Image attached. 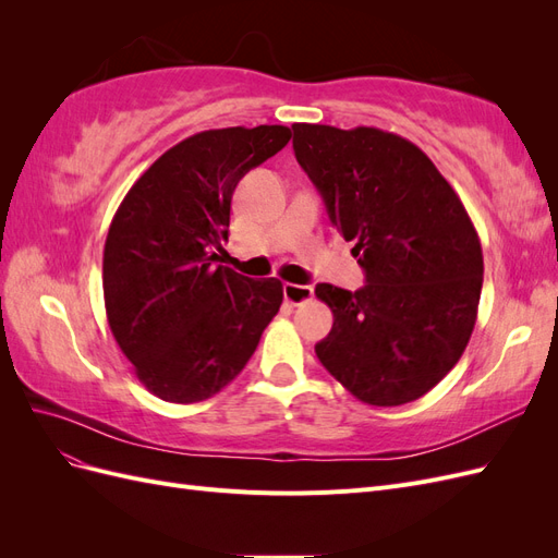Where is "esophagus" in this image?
Listing matches in <instances>:
<instances>
[{
	"mask_svg": "<svg viewBox=\"0 0 558 558\" xmlns=\"http://www.w3.org/2000/svg\"><path fill=\"white\" fill-rule=\"evenodd\" d=\"M283 298L291 305H302L314 298V289L312 286H302V283H283Z\"/></svg>",
	"mask_w": 558,
	"mask_h": 558,
	"instance_id": "34e87169",
	"label": "esophagus"
}]
</instances>
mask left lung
<instances>
[{"mask_svg":"<svg viewBox=\"0 0 558 558\" xmlns=\"http://www.w3.org/2000/svg\"><path fill=\"white\" fill-rule=\"evenodd\" d=\"M293 150L365 272V286H316L332 330L316 356L351 396L396 408L426 396L477 320V230L430 158L377 128L293 125Z\"/></svg>","mask_w":558,"mask_h":558,"instance_id":"8db88e82","label":"left lung"}]
</instances>
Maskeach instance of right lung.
<instances>
[{"label": "right lung", "instance_id": "add662e5", "mask_svg": "<svg viewBox=\"0 0 558 558\" xmlns=\"http://www.w3.org/2000/svg\"><path fill=\"white\" fill-rule=\"evenodd\" d=\"M283 125L205 130L134 181L105 244L109 328L150 393L199 402L238 377L281 307L279 279L214 265L240 179L289 144Z\"/></svg>", "mask_w": 558, "mask_h": 558}]
</instances>
